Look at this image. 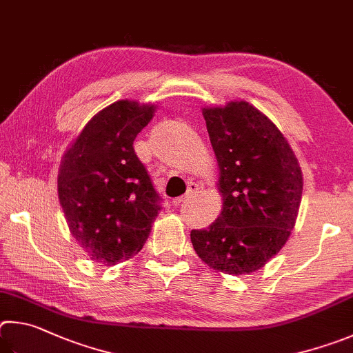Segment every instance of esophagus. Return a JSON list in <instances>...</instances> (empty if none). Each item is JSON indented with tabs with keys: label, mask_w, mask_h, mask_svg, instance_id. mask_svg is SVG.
I'll use <instances>...</instances> for the list:
<instances>
[{
	"label": "esophagus",
	"mask_w": 353,
	"mask_h": 353,
	"mask_svg": "<svg viewBox=\"0 0 353 353\" xmlns=\"http://www.w3.org/2000/svg\"><path fill=\"white\" fill-rule=\"evenodd\" d=\"M196 192H199V184L190 183V184H189V189H188L186 195H184V196H180V199H176V200H173V201H172V205H173V206H180L181 203H186L189 199H192V196H194Z\"/></svg>",
	"instance_id": "esophagus-1"
}]
</instances>
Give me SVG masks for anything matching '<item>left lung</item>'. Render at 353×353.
<instances>
[{
	"instance_id": "left-lung-1",
	"label": "left lung",
	"mask_w": 353,
	"mask_h": 353,
	"mask_svg": "<svg viewBox=\"0 0 353 353\" xmlns=\"http://www.w3.org/2000/svg\"><path fill=\"white\" fill-rule=\"evenodd\" d=\"M219 163V219L190 232L209 268L242 276L261 270L287 243L302 200V170L285 136L246 101L205 107Z\"/></svg>"
}]
</instances>
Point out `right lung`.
<instances>
[{
  "label": "right lung",
  "mask_w": 353,
  "mask_h": 353,
  "mask_svg": "<svg viewBox=\"0 0 353 353\" xmlns=\"http://www.w3.org/2000/svg\"><path fill=\"white\" fill-rule=\"evenodd\" d=\"M157 105L117 101L99 111L61 158L57 190L68 228L91 261L114 265L142 250L161 211L133 141Z\"/></svg>",
  "instance_id": "right-lung-1"
}]
</instances>
